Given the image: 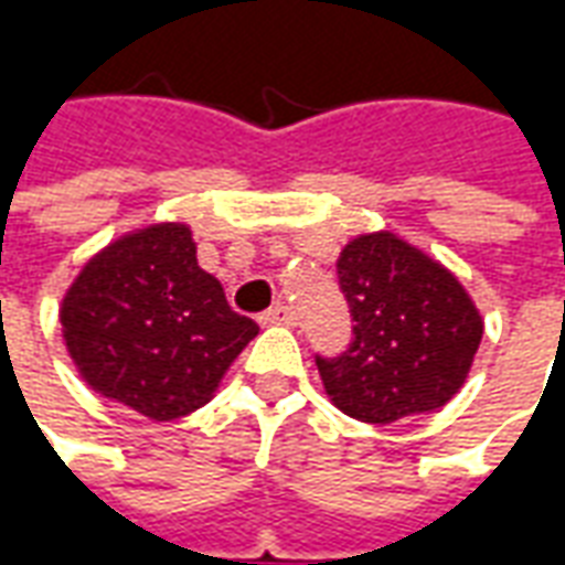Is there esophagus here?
Here are the masks:
<instances>
[{
    "mask_svg": "<svg viewBox=\"0 0 565 565\" xmlns=\"http://www.w3.org/2000/svg\"><path fill=\"white\" fill-rule=\"evenodd\" d=\"M259 323H263V327H294L296 311L290 306H284V302H275L269 311L259 315Z\"/></svg>",
    "mask_w": 565,
    "mask_h": 565,
    "instance_id": "obj_1",
    "label": "esophagus"
}]
</instances>
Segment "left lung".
Returning <instances> with one entry per match:
<instances>
[{"instance_id":"8db88e82","label":"left lung","mask_w":565,"mask_h":565,"mask_svg":"<svg viewBox=\"0 0 565 565\" xmlns=\"http://www.w3.org/2000/svg\"><path fill=\"white\" fill-rule=\"evenodd\" d=\"M335 269L354 342L339 356H315L335 408L393 424L454 399L484 332L462 284L393 233L354 238Z\"/></svg>"}]
</instances>
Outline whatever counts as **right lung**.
Listing matches in <instances>:
<instances>
[{
    "mask_svg": "<svg viewBox=\"0 0 565 565\" xmlns=\"http://www.w3.org/2000/svg\"><path fill=\"white\" fill-rule=\"evenodd\" d=\"M60 323L81 379L150 420L209 403L259 332L199 269L184 223H157L96 254L68 287Z\"/></svg>",
    "mask_w": 565,
    "mask_h": 565,
    "instance_id": "1",
    "label": "right lung"
}]
</instances>
